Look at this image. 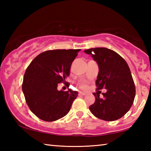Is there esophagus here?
Here are the masks:
<instances>
[{"label":"esophagus","instance_id":"1","mask_svg":"<svg viewBox=\"0 0 151 151\" xmlns=\"http://www.w3.org/2000/svg\"><path fill=\"white\" fill-rule=\"evenodd\" d=\"M85 94H86V93H84V92H79L78 93L79 96H84V95H85Z\"/></svg>","mask_w":151,"mask_h":151}]
</instances>
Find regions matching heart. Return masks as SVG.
<instances>
[{
    "label": "heart",
    "mask_w": 151,
    "mask_h": 151,
    "mask_svg": "<svg viewBox=\"0 0 151 151\" xmlns=\"http://www.w3.org/2000/svg\"><path fill=\"white\" fill-rule=\"evenodd\" d=\"M78 85L82 88H86V85H85V83H79Z\"/></svg>",
    "instance_id": "1"
}]
</instances>
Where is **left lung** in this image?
Returning a JSON list of instances; mask_svg holds the SVG:
<instances>
[{
	"label": "left lung",
	"mask_w": 151,
	"mask_h": 151,
	"mask_svg": "<svg viewBox=\"0 0 151 151\" xmlns=\"http://www.w3.org/2000/svg\"><path fill=\"white\" fill-rule=\"evenodd\" d=\"M98 64L99 72L96 81V90L106 89L103 93H94L95 102L89 106L97 118L114 121L123 116L131 109L135 96V86L131 70L125 60L118 53L106 48L85 50Z\"/></svg>",
	"instance_id": "1"
}]
</instances>
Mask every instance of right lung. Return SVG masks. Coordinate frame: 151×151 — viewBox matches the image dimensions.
<instances>
[{"label":"right lung","instance_id":"add662e5","mask_svg":"<svg viewBox=\"0 0 151 151\" xmlns=\"http://www.w3.org/2000/svg\"><path fill=\"white\" fill-rule=\"evenodd\" d=\"M81 49L45 51L35 57L24 73L22 88L32 113L45 121L51 122L68 114L78 92L68 88L58 91V84L68 88L66 78L72 63Z\"/></svg>","mask_w":151,"mask_h":151}]
</instances>
